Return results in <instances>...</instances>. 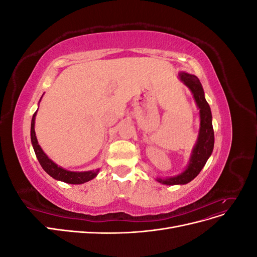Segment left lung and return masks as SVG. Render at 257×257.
Segmentation results:
<instances>
[{
  "mask_svg": "<svg viewBox=\"0 0 257 257\" xmlns=\"http://www.w3.org/2000/svg\"><path fill=\"white\" fill-rule=\"evenodd\" d=\"M179 79L183 82L186 87L192 92L193 97L195 99L197 108L199 109V119L200 125L198 137L195 146H194L189 164L181 174L174 177L160 178L158 177L155 180L162 184L166 185H177V184H186L191 182L194 178L197 177L203 169L208 159L213 151L214 146V132L212 126V114L210 106L205 98V92L199 79L195 75H191L185 72H180L178 74Z\"/></svg>",
  "mask_w": 257,
  "mask_h": 257,
  "instance_id": "obj_1",
  "label": "left lung"
}]
</instances>
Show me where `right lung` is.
I'll return each mask as SVG.
<instances>
[{
    "mask_svg": "<svg viewBox=\"0 0 257 257\" xmlns=\"http://www.w3.org/2000/svg\"><path fill=\"white\" fill-rule=\"evenodd\" d=\"M36 113L37 111H35V113L33 114L32 122H31V142H32V146H33L34 152L36 154V158L45 172L53 179H56V180L69 183V184H82L84 182L92 180V179H94L97 176L99 169L88 170V172H71V170L62 168L61 166L56 164V163L48 158V155L43 151L41 146L38 145L37 138L35 135L34 126H35Z\"/></svg>",
    "mask_w": 257,
    "mask_h": 257,
    "instance_id": "obj_1",
    "label": "right lung"
}]
</instances>
